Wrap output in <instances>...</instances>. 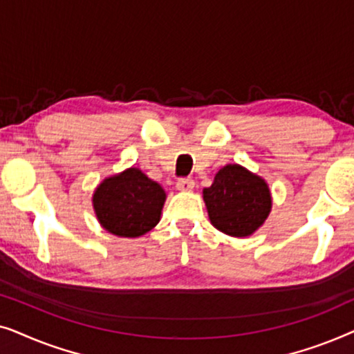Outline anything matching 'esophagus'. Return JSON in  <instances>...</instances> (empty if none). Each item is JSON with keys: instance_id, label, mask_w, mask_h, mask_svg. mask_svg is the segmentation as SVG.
<instances>
[{"instance_id": "obj_1", "label": "esophagus", "mask_w": 354, "mask_h": 354, "mask_svg": "<svg viewBox=\"0 0 354 354\" xmlns=\"http://www.w3.org/2000/svg\"><path fill=\"white\" fill-rule=\"evenodd\" d=\"M193 188H195V182H193L192 178H180V180L177 182V190L180 192H192Z\"/></svg>"}]
</instances>
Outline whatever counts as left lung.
I'll return each mask as SVG.
<instances>
[{"label": "left lung", "mask_w": 354, "mask_h": 354, "mask_svg": "<svg viewBox=\"0 0 354 354\" xmlns=\"http://www.w3.org/2000/svg\"><path fill=\"white\" fill-rule=\"evenodd\" d=\"M211 224L222 234L245 239L261 229L272 209L268 182L240 164H227L203 190Z\"/></svg>", "instance_id": "left-lung-1"}]
</instances>
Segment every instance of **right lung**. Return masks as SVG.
<instances>
[{"instance_id":"right-lung-1","label":"right lung","mask_w":354,"mask_h":354,"mask_svg":"<svg viewBox=\"0 0 354 354\" xmlns=\"http://www.w3.org/2000/svg\"><path fill=\"white\" fill-rule=\"evenodd\" d=\"M166 192L138 167L106 177L95 188L91 203L100 225L124 239H138L158 225Z\"/></svg>"}]
</instances>
